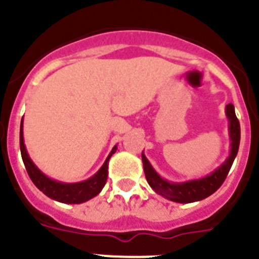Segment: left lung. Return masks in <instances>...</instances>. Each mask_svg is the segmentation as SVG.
<instances>
[{
  "label": "left lung",
  "mask_w": 259,
  "mask_h": 259,
  "mask_svg": "<svg viewBox=\"0 0 259 259\" xmlns=\"http://www.w3.org/2000/svg\"><path fill=\"white\" fill-rule=\"evenodd\" d=\"M226 116L228 119V135L231 140L230 154L221 166L217 167L209 175L200 179L188 180V182H170L164 179L154 170V167L145 157L143 150L141 158H143L144 172H145L146 180L155 193L161 194L162 197L174 201V202L191 203L209 197L215 191H218L230 172L240 145V123L236 118L235 106L232 104H228L226 106Z\"/></svg>",
  "instance_id": "left-lung-1"
}]
</instances>
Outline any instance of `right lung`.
<instances>
[{
	"label": "right lung",
	"mask_w": 259,
	"mask_h": 259,
	"mask_svg": "<svg viewBox=\"0 0 259 259\" xmlns=\"http://www.w3.org/2000/svg\"><path fill=\"white\" fill-rule=\"evenodd\" d=\"M118 146H114L111 152L107 155L106 161L101 166V168L97 171L93 176L84 182L79 183H63L54 180L45 175L42 171L33 163V161L29 157L28 152L26 149L24 144V137H23V119L20 122V153H22L23 162L26 166V170L28 172L29 178L33 182V184L40 189L45 196L54 201H58L62 203H83L91 198L96 197L102 188L106 184L107 180V168H109V161L111 155L116 152Z\"/></svg>",
	"instance_id": "obj_1"
}]
</instances>
